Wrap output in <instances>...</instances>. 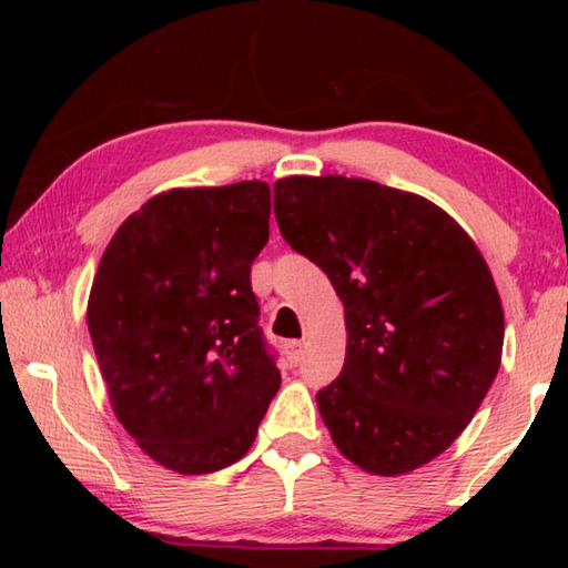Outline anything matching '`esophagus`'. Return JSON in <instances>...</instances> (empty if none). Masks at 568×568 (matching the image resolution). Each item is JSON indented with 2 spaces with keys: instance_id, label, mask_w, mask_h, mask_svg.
I'll return each mask as SVG.
<instances>
[{
  "instance_id": "esophagus-1",
  "label": "esophagus",
  "mask_w": 568,
  "mask_h": 568,
  "mask_svg": "<svg viewBox=\"0 0 568 568\" xmlns=\"http://www.w3.org/2000/svg\"><path fill=\"white\" fill-rule=\"evenodd\" d=\"M285 358L287 361H291V365H297V363H301L303 361V343L301 341H287L285 343Z\"/></svg>"
}]
</instances>
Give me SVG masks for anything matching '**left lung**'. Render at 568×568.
<instances>
[{
	"instance_id": "obj_1",
	"label": "left lung",
	"mask_w": 568,
	"mask_h": 568,
	"mask_svg": "<svg viewBox=\"0 0 568 568\" xmlns=\"http://www.w3.org/2000/svg\"><path fill=\"white\" fill-rule=\"evenodd\" d=\"M275 220L345 305L341 376L318 390L333 444L398 476L454 444L501 365L504 307L464 227L426 197L325 175L275 182Z\"/></svg>"
}]
</instances>
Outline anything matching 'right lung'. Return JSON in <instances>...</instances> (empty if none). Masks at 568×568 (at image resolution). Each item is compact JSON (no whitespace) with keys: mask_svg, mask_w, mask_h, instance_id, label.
<instances>
[{"mask_svg":"<svg viewBox=\"0 0 568 568\" xmlns=\"http://www.w3.org/2000/svg\"><path fill=\"white\" fill-rule=\"evenodd\" d=\"M271 187H180L120 225L94 275L88 328L114 416L170 470L243 458L281 388L250 265L271 233Z\"/></svg>","mask_w":568,"mask_h":568,"instance_id":"1","label":"right lung"}]
</instances>
